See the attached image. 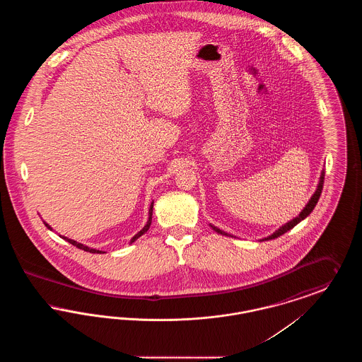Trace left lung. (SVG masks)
Segmentation results:
<instances>
[{
	"label": "left lung",
	"mask_w": 362,
	"mask_h": 362,
	"mask_svg": "<svg viewBox=\"0 0 362 362\" xmlns=\"http://www.w3.org/2000/svg\"><path fill=\"white\" fill-rule=\"evenodd\" d=\"M323 183H325V171H322L320 180H319V185H317V189L315 191V194L310 197V202L305 205V207L303 209V211L298 214V217H296V218H293L292 221H289V223L282 225V226H281L278 230H276L272 236L264 238L263 240H272V239H276L278 236H281V235L286 233L288 230H291V229L294 228L296 225L298 224L300 221H303L305 217H308L310 214V211L315 209L316 204H317V201H319V198H320V194H322V189H323ZM210 226H211L217 233H220V235H224V236H232V235L226 233L224 230H221V229H218V228H216V226H213V225H210ZM232 238H233V236H232Z\"/></svg>",
	"instance_id": "obj_1"
}]
</instances>
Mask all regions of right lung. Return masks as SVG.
Masks as SVG:
<instances>
[{"mask_svg":"<svg viewBox=\"0 0 362 362\" xmlns=\"http://www.w3.org/2000/svg\"><path fill=\"white\" fill-rule=\"evenodd\" d=\"M152 213H153V202L151 204V209H149V218H148V223H146V225H145V226L138 232L137 235H134V238L130 240V243H134V241L137 240L139 236H142V235L149 229V226L152 224ZM45 225H46L49 229H52V226H50V225L46 224V223H45ZM62 239L69 241L70 244H73L74 247H77V248H80V250H84V251H86V252H90V254H102V252H103V251H99V250H95V248H89V247H86L84 244L71 240V239H68V238H65V236H62Z\"/></svg>","mask_w":362,"mask_h":362,"instance_id":"obj_1","label":"right lung"}]
</instances>
